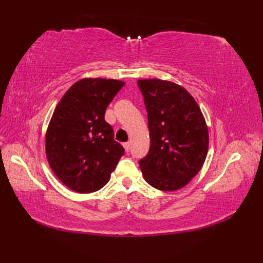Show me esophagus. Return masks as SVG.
<instances>
[{"label": "esophagus", "instance_id": "esophagus-1", "mask_svg": "<svg viewBox=\"0 0 263 263\" xmlns=\"http://www.w3.org/2000/svg\"><path fill=\"white\" fill-rule=\"evenodd\" d=\"M130 146H131L130 142H125L124 144H123V147H124L125 152H130Z\"/></svg>", "mask_w": 263, "mask_h": 263}]
</instances>
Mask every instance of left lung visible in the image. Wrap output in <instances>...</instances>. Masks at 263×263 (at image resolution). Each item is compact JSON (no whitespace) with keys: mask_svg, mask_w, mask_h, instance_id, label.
<instances>
[{"mask_svg":"<svg viewBox=\"0 0 263 263\" xmlns=\"http://www.w3.org/2000/svg\"><path fill=\"white\" fill-rule=\"evenodd\" d=\"M148 113L150 148L139 160L144 180L176 191L198 174L208 154L209 133L199 105L183 87L160 79L138 81Z\"/></svg>","mask_w":263,"mask_h":263,"instance_id":"left-lung-1","label":"left lung"}]
</instances>
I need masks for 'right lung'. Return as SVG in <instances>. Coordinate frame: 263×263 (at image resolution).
Here are the masks:
<instances>
[{"label":"right lung","mask_w":263,"mask_h":263,"mask_svg":"<svg viewBox=\"0 0 263 263\" xmlns=\"http://www.w3.org/2000/svg\"><path fill=\"white\" fill-rule=\"evenodd\" d=\"M125 83L85 78L61 98L49 122L45 148L59 180L79 193H91L109 181L124 148L105 121L109 103Z\"/></svg>","instance_id":"right-lung-1"}]
</instances>
